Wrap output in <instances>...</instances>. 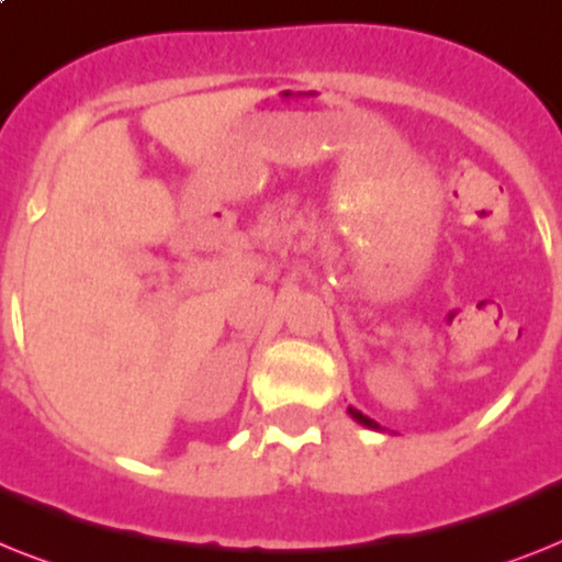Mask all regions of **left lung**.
I'll list each match as a JSON object with an SVG mask.
<instances>
[{
    "label": "left lung",
    "mask_w": 562,
    "mask_h": 562,
    "mask_svg": "<svg viewBox=\"0 0 562 562\" xmlns=\"http://www.w3.org/2000/svg\"><path fill=\"white\" fill-rule=\"evenodd\" d=\"M349 415H352V418H355V422H358V424H363V427H369V430H381V424L372 422V418H369V415L360 413V409L349 407Z\"/></svg>",
    "instance_id": "1"
}]
</instances>
